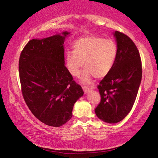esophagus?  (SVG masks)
<instances>
[{
  "instance_id": "34e87169",
  "label": "esophagus",
  "mask_w": 158,
  "mask_h": 158,
  "mask_svg": "<svg viewBox=\"0 0 158 158\" xmlns=\"http://www.w3.org/2000/svg\"><path fill=\"white\" fill-rule=\"evenodd\" d=\"M83 88V90H84V92L85 94L88 93V91H89L90 90H92V89H94L95 88V86L94 85H91L90 87H88V86H83L82 87Z\"/></svg>"
}]
</instances>
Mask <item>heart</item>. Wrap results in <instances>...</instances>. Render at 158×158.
Masks as SVG:
<instances>
[{
  "mask_svg": "<svg viewBox=\"0 0 158 158\" xmlns=\"http://www.w3.org/2000/svg\"><path fill=\"white\" fill-rule=\"evenodd\" d=\"M73 51L66 53V64L73 77H79L81 68L82 80L88 82L92 77H106L113 68L117 56V44L112 39H104L95 35L79 38L73 45Z\"/></svg>",
  "mask_w": 158,
  "mask_h": 158,
  "instance_id": "b5f03b06",
  "label": "heart"
}]
</instances>
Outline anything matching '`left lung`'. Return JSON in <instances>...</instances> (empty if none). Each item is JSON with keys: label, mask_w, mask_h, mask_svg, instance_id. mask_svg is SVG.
I'll list each match as a JSON object with an SVG mask.
<instances>
[{"label": "left lung", "mask_w": 158, "mask_h": 158, "mask_svg": "<svg viewBox=\"0 0 158 158\" xmlns=\"http://www.w3.org/2000/svg\"><path fill=\"white\" fill-rule=\"evenodd\" d=\"M117 56L113 68L97 86L101 97L95 108L98 118L108 123L123 120L131 111L142 79V62L134 41L123 32H114Z\"/></svg>", "instance_id": "1"}]
</instances>
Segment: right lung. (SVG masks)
Wrapping results in <instances>:
<instances>
[{
    "mask_svg": "<svg viewBox=\"0 0 158 158\" xmlns=\"http://www.w3.org/2000/svg\"><path fill=\"white\" fill-rule=\"evenodd\" d=\"M69 34L28 41L19 62L21 92L41 122L59 127L70 119L74 103L84 94L64 65V39Z\"/></svg>",
    "mask_w": 158,
    "mask_h": 158,
    "instance_id": "right-lung-1",
    "label": "right lung"
}]
</instances>
